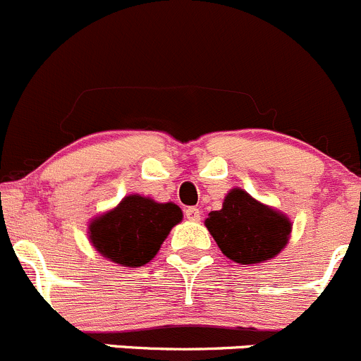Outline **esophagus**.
<instances>
[{
    "mask_svg": "<svg viewBox=\"0 0 361 361\" xmlns=\"http://www.w3.org/2000/svg\"><path fill=\"white\" fill-rule=\"evenodd\" d=\"M185 217H188L189 221H200L202 219V210L196 209V207H188V209H185Z\"/></svg>",
    "mask_w": 361,
    "mask_h": 361,
    "instance_id": "1",
    "label": "esophagus"
}]
</instances>
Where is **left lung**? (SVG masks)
I'll use <instances>...</instances> for the list:
<instances>
[{"instance_id":"1","label":"left lung","mask_w":361,"mask_h":361,"mask_svg":"<svg viewBox=\"0 0 361 361\" xmlns=\"http://www.w3.org/2000/svg\"><path fill=\"white\" fill-rule=\"evenodd\" d=\"M205 226L226 258L240 265H258L286 247L293 223L281 210L233 188L224 196L223 207L209 212Z\"/></svg>"}]
</instances>
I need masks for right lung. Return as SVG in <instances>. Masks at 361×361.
I'll return each mask as SVG.
<instances>
[{
  "label": "right lung",
  "instance_id": "obj_1",
  "mask_svg": "<svg viewBox=\"0 0 361 361\" xmlns=\"http://www.w3.org/2000/svg\"><path fill=\"white\" fill-rule=\"evenodd\" d=\"M182 221L179 205L149 196L128 195L114 209L89 221L92 247L121 267H144L158 255L172 228Z\"/></svg>",
  "mask_w": 361,
  "mask_h": 361
}]
</instances>
